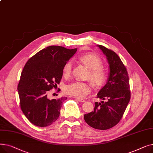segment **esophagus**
<instances>
[{
	"mask_svg": "<svg viewBox=\"0 0 153 153\" xmlns=\"http://www.w3.org/2000/svg\"><path fill=\"white\" fill-rule=\"evenodd\" d=\"M76 99L79 101V102H85V100L83 99H80V98H76Z\"/></svg>",
	"mask_w": 153,
	"mask_h": 153,
	"instance_id": "34e87169",
	"label": "esophagus"
}]
</instances>
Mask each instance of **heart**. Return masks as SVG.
Wrapping results in <instances>:
<instances>
[{
  "instance_id": "1",
  "label": "heart",
  "mask_w": 153,
  "mask_h": 153,
  "mask_svg": "<svg viewBox=\"0 0 153 153\" xmlns=\"http://www.w3.org/2000/svg\"><path fill=\"white\" fill-rule=\"evenodd\" d=\"M80 61L90 69L88 77L94 85L99 87L105 82L107 74L105 71L102 68V61L98 56L93 54H86L80 58ZM72 66V64L71 61H68L64 64L62 73L65 77H69L71 76ZM91 91L92 87L89 84L79 81L66 85L64 89V92L66 94L78 98L85 97Z\"/></svg>"
}]
</instances>
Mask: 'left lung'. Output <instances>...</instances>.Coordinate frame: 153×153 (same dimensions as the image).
<instances>
[{
	"instance_id": "8db88e82",
	"label": "left lung",
	"mask_w": 153,
	"mask_h": 153,
	"mask_svg": "<svg viewBox=\"0 0 153 153\" xmlns=\"http://www.w3.org/2000/svg\"><path fill=\"white\" fill-rule=\"evenodd\" d=\"M105 54L110 67L108 81L97 94L106 101L95 102L94 110L84 115L85 122L97 130H107L117 125L123 117L130 100L129 77L119 56L106 47L98 45Z\"/></svg>"
}]
</instances>
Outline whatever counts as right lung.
<instances>
[{"mask_svg": "<svg viewBox=\"0 0 153 153\" xmlns=\"http://www.w3.org/2000/svg\"><path fill=\"white\" fill-rule=\"evenodd\" d=\"M76 51V48L48 46L25 64L17 89L21 110L32 124L45 127L59 118L62 103L67 98L50 100L48 93L60 83L63 66Z\"/></svg>", "mask_w": 153, "mask_h": 153, "instance_id": "add662e5", "label": "right lung"}]
</instances>
